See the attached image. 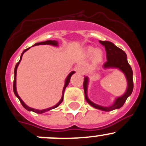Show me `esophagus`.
Here are the masks:
<instances>
[{
	"label": "esophagus",
	"instance_id": "obj_1",
	"mask_svg": "<svg viewBox=\"0 0 146 146\" xmlns=\"http://www.w3.org/2000/svg\"><path fill=\"white\" fill-rule=\"evenodd\" d=\"M85 71H86V70H85L84 68L83 67H78L76 68V72L80 73V74H83V73H85Z\"/></svg>",
	"mask_w": 146,
	"mask_h": 146
}]
</instances>
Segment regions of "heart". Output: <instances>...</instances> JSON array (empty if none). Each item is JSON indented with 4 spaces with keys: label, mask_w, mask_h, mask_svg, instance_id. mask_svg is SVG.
I'll use <instances>...</instances> for the list:
<instances>
[{
    "label": "heart",
    "mask_w": 146,
    "mask_h": 146,
    "mask_svg": "<svg viewBox=\"0 0 146 146\" xmlns=\"http://www.w3.org/2000/svg\"><path fill=\"white\" fill-rule=\"evenodd\" d=\"M93 56V59H94V61L96 63H99V62L102 61L103 58V53L101 50L98 49V50H96V48H89L87 50H86V55L88 57H91Z\"/></svg>",
    "instance_id": "1"
}]
</instances>
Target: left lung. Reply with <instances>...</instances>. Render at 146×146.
<instances>
[{"instance_id":"left-lung-1","label":"left lung","mask_w":146,"mask_h":146,"mask_svg":"<svg viewBox=\"0 0 146 146\" xmlns=\"http://www.w3.org/2000/svg\"><path fill=\"white\" fill-rule=\"evenodd\" d=\"M100 43L105 47L106 51L107 61L103 64V69L116 68L124 73L127 80V88L123 95L117 97L113 103L110 106H102L92 102L88 97V86L89 78L88 76H84L83 89L85 93V98L88 104L92 107L101 111H113L115 109H119L123 106L126 99L129 97L133 90V70L131 66L127 60L126 53L117 47L115 44L110 41H102L99 40Z\"/></svg>"}]
</instances>
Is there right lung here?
<instances>
[{
	"mask_svg": "<svg viewBox=\"0 0 146 146\" xmlns=\"http://www.w3.org/2000/svg\"><path fill=\"white\" fill-rule=\"evenodd\" d=\"M39 45H51V46H58V42L57 41V40H46V41H44V42H40V43H35V45H33V46H39ZM30 48H28L25 49V50H23V52L22 53V54H21V58H20V60L18 61V63H17L16 65H15V70H14V81H13V92H14V94L15 95V96H16L17 98H18V99H19L20 102L21 103V104H22V106H23L24 108H25L27 110V111H33V112L34 113H39V114H41V113H46L47 112V111H50V110H52V109H54L56 108H57L58 106H59V105L60 104V103L63 102V95H64V91H65V89H66V88L67 87L68 85L69 82H70V78H71L72 75L74 74L75 73V71H72L70 72V73L68 74V76L66 77V80H65V85H64V87H63V92H62V97L61 98H60V101L58 102V103H57V104H56L55 106H52V107H50V108H48L46 109H43V110H38V109H35V108H31L29 107V106H27L26 104H25V103H24L22 99L21 98V97H20L19 96H18V92H17V89H16V74H17V68H18V65L20 64V63H21V59H22V56L23 55V53H25V51H27V50L29 49Z\"/></svg>",
	"mask_w": 146,
	"mask_h": 146,
	"instance_id": "1",
	"label": "right lung"
}]
</instances>
